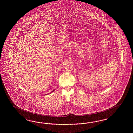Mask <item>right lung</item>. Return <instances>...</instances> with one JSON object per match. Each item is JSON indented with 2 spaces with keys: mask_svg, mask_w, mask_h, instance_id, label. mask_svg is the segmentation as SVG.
I'll use <instances>...</instances> for the list:
<instances>
[{
  "mask_svg": "<svg viewBox=\"0 0 133 133\" xmlns=\"http://www.w3.org/2000/svg\"><path fill=\"white\" fill-rule=\"evenodd\" d=\"M55 90H53V91H52V92H50V94H51V92H54V91H55Z\"/></svg>",
  "mask_w": 133,
  "mask_h": 133,
  "instance_id": "obj_1",
  "label": "right lung"
}]
</instances>
